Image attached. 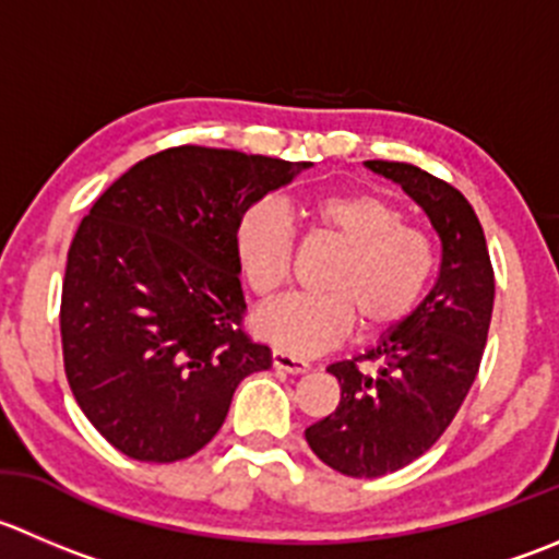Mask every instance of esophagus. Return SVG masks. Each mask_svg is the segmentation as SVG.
<instances>
[{
  "label": "esophagus",
  "instance_id": "esophagus-1",
  "mask_svg": "<svg viewBox=\"0 0 559 559\" xmlns=\"http://www.w3.org/2000/svg\"><path fill=\"white\" fill-rule=\"evenodd\" d=\"M273 368H278V371H286V373H306L308 362L300 360V357L289 355V352L284 349H273Z\"/></svg>",
  "mask_w": 559,
  "mask_h": 559
}]
</instances>
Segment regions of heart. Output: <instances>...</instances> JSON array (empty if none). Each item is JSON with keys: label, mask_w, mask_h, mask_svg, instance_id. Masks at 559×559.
<instances>
[{"label": "heart", "mask_w": 559, "mask_h": 559, "mask_svg": "<svg viewBox=\"0 0 559 559\" xmlns=\"http://www.w3.org/2000/svg\"><path fill=\"white\" fill-rule=\"evenodd\" d=\"M308 218L344 246L322 275L319 295H292L253 317L264 341L292 355H317L360 333H388L424 300L435 275V242L406 226L399 204L368 191L322 193L308 202ZM235 253L248 289L270 300L286 286L295 257V229L275 202H257L240 215Z\"/></svg>", "instance_id": "b5f03b06"}]
</instances>
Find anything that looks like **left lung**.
I'll list each match as a JSON object with an SVG mask.
<instances>
[{
  "instance_id": "obj_1",
  "label": "left lung",
  "mask_w": 559,
  "mask_h": 559,
  "mask_svg": "<svg viewBox=\"0 0 559 559\" xmlns=\"http://www.w3.org/2000/svg\"><path fill=\"white\" fill-rule=\"evenodd\" d=\"M399 182L429 215L442 242L437 284L366 355L328 368L341 384L335 412L308 426L306 440L328 467L379 478L424 456L451 426L484 357L495 308V270L473 204L412 164L366 160ZM378 362L373 374L359 362Z\"/></svg>"
}]
</instances>
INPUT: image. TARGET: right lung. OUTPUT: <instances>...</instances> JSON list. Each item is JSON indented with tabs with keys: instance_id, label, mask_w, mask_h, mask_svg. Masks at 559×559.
I'll return each mask as SVG.
<instances>
[{
	"instance_id": "1",
	"label": "right lung",
	"mask_w": 559,
	"mask_h": 559,
	"mask_svg": "<svg viewBox=\"0 0 559 559\" xmlns=\"http://www.w3.org/2000/svg\"><path fill=\"white\" fill-rule=\"evenodd\" d=\"M308 166L182 144L130 166L81 221L59 311L64 373L124 456H193L224 426L237 384L273 366L240 328L235 229Z\"/></svg>"
}]
</instances>
